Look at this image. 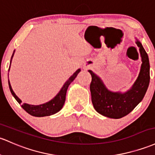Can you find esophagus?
Instances as JSON below:
<instances>
[{
    "label": "esophagus",
    "instance_id": "1",
    "mask_svg": "<svg viewBox=\"0 0 155 155\" xmlns=\"http://www.w3.org/2000/svg\"><path fill=\"white\" fill-rule=\"evenodd\" d=\"M89 68V65H86L85 66V68Z\"/></svg>",
    "mask_w": 155,
    "mask_h": 155
}]
</instances>
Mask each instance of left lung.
Segmentation results:
<instances>
[{
    "mask_svg": "<svg viewBox=\"0 0 155 155\" xmlns=\"http://www.w3.org/2000/svg\"><path fill=\"white\" fill-rule=\"evenodd\" d=\"M142 60L140 71L137 79L126 93L112 92L107 90L101 79L92 71V81L90 86L92 103L98 113L110 118H120L131 113L142 101L150 81V65L149 57L142 44L137 40Z\"/></svg>",
    "mask_w": 155,
    "mask_h": 155,
    "instance_id": "1",
    "label": "left lung"
}]
</instances>
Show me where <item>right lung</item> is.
<instances>
[{"label":"right lung","instance_id":"obj_1","mask_svg":"<svg viewBox=\"0 0 155 155\" xmlns=\"http://www.w3.org/2000/svg\"><path fill=\"white\" fill-rule=\"evenodd\" d=\"M15 51L13 52L12 56L11 58V62L13 56H14ZM10 62V64H11ZM10 68V67H9ZM9 71V68H8ZM81 71V69H78L76 72L74 73L71 77L68 79L67 81L64 84V85L62 86V89L60 90V91L59 92L58 94L54 97L53 99L49 101L48 102H46L45 104H42L40 105H31L28 104H21V107H23V110L25 112H27L28 114H30L32 116L35 117H44V116H49V115H54V114L58 113L59 110L62 108L63 107L64 101H65V96H66V93H67V90L68 86L70 85L71 82L74 80L75 78L76 77L78 74ZM8 87H9L10 91H11L12 96L15 97V98L16 99V101L18 103L21 104L22 101L16 96V94L13 91L12 88L11 84H10L9 80H8Z\"/></svg>","mask_w":155,"mask_h":155}]
</instances>
